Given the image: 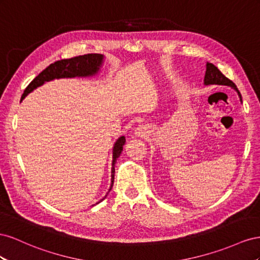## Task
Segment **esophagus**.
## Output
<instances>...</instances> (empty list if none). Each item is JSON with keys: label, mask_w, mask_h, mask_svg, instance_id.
I'll return each instance as SVG.
<instances>
[{"label": "esophagus", "mask_w": 260, "mask_h": 260, "mask_svg": "<svg viewBox=\"0 0 260 260\" xmlns=\"http://www.w3.org/2000/svg\"><path fill=\"white\" fill-rule=\"evenodd\" d=\"M146 127L145 126H139V127H137L136 128V134L138 135V136H140V137H143V136H145L146 135Z\"/></svg>", "instance_id": "obj_1"}]
</instances>
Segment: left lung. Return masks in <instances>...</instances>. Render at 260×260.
Instances as JSON below:
<instances>
[{
  "label": "left lung",
  "mask_w": 260,
  "mask_h": 260,
  "mask_svg": "<svg viewBox=\"0 0 260 260\" xmlns=\"http://www.w3.org/2000/svg\"><path fill=\"white\" fill-rule=\"evenodd\" d=\"M205 84L206 85H224V86H231L233 87L235 90L239 93L241 101H242V95L241 92L237 90V88L235 86V84L231 79H229L228 77H225L223 74H222L218 68H216L212 63H207V71H206V75H205Z\"/></svg>",
  "instance_id": "left-lung-1"
}]
</instances>
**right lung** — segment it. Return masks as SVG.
Returning <instances> with one entry per match:
<instances>
[{
  "instance_id": "add662e5",
  "label": "right lung",
  "mask_w": 260,
  "mask_h": 260,
  "mask_svg": "<svg viewBox=\"0 0 260 260\" xmlns=\"http://www.w3.org/2000/svg\"><path fill=\"white\" fill-rule=\"evenodd\" d=\"M102 58L103 56L101 54L89 53L85 55L74 56L71 58H64V60H60L50 64L46 70H43L39 75L35 77V79L31 81V83L26 87L23 95H21V100H23L29 92H31L34 89L41 86L44 81H49L54 78L93 75V74L98 72L100 65L102 63ZM124 144H125V137L122 136L117 139V142L115 143L113 148L112 184H111L110 190L112 188L113 182H114V172H115L114 165L116 162V159L120 157V154L123 150Z\"/></svg>"
}]
</instances>
